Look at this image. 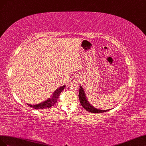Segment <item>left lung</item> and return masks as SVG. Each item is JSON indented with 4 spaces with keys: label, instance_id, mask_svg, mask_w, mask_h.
Here are the masks:
<instances>
[{
    "label": "left lung",
    "instance_id": "8db88e82",
    "mask_svg": "<svg viewBox=\"0 0 146 146\" xmlns=\"http://www.w3.org/2000/svg\"><path fill=\"white\" fill-rule=\"evenodd\" d=\"M79 98H80V103L82 106L87 111L92 112V113H102V112H106L110 110H99L95 108L94 106H91L90 104H89V102H87L84 90H83L82 87L81 86H80V92H79Z\"/></svg>",
    "mask_w": 146,
    "mask_h": 146
}]
</instances>
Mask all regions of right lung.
<instances>
[{
	"label": "right lung",
	"instance_id": "obj_1",
	"mask_svg": "<svg viewBox=\"0 0 146 146\" xmlns=\"http://www.w3.org/2000/svg\"><path fill=\"white\" fill-rule=\"evenodd\" d=\"M65 87V86H63L59 87V88H58L57 89H56L54 92L53 93L52 97L51 98L48 99L46 101H44L43 103L37 104V105H29V104H27V105H29L31 107H32L33 108H34V109H36V110H44V109H46V108H51L52 106L54 105L57 103V100L59 97L60 93L64 90Z\"/></svg>",
	"mask_w": 146,
	"mask_h": 146
}]
</instances>
